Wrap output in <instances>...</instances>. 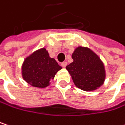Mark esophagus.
Masks as SVG:
<instances>
[{
	"mask_svg": "<svg viewBox=\"0 0 125 125\" xmlns=\"http://www.w3.org/2000/svg\"><path fill=\"white\" fill-rule=\"evenodd\" d=\"M66 64H67V63L66 62H62V63H61V66H62V67H66Z\"/></svg>",
	"mask_w": 125,
	"mask_h": 125,
	"instance_id": "34e87169",
	"label": "esophagus"
}]
</instances>
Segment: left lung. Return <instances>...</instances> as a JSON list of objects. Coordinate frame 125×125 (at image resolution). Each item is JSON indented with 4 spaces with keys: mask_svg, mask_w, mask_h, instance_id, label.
Instances as JSON below:
<instances>
[{
    "mask_svg": "<svg viewBox=\"0 0 125 125\" xmlns=\"http://www.w3.org/2000/svg\"><path fill=\"white\" fill-rule=\"evenodd\" d=\"M73 62L66 66L76 87L93 91L101 87L106 78L104 63L92 50L77 47L72 55Z\"/></svg>",
    "mask_w": 125,
    "mask_h": 125,
    "instance_id": "8db88e82",
    "label": "left lung"
}]
</instances>
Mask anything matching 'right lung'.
<instances>
[{"label": "right lung", "mask_w": 125, "mask_h": 125, "mask_svg": "<svg viewBox=\"0 0 125 125\" xmlns=\"http://www.w3.org/2000/svg\"><path fill=\"white\" fill-rule=\"evenodd\" d=\"M62 67L49 56L48 51L42 48L27 56L21 66L23 79L33 87L43 88L50 85L58 71Z\"/></svg>", "instance_id": "right-lung-1"}]
</instances>
